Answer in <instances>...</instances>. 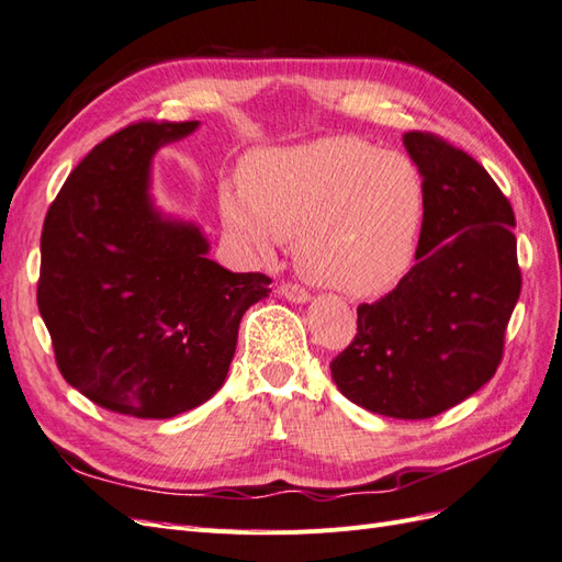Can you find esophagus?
I'll return each instance as SVG.
<instances>
[{"instance_id": "obj_1", "label": "esophagus", "mask_w": 562, "mask_h": 562, "mask_svg": "<svg viewBox=\"0 0 562 562\" xmlns=\"http://www.w3.org/2000/svg\"><path fill=\"white\" fill-rule=\"evenodd\" d=\"M280 294L286 301H294V304H306V301L311 299V294L304 290V286L296 284V282H282L280 284Z\"/></svg>"}]
</instances>
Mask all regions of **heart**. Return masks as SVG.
<instances>
[{
	"label": "heart",
	"mask_w": 562,
	"mask_h": 562,
	"mask_svg": "<svg viewBox=\"0 0 562 562\" xmlns=\"http://www.w3.org/2000/svg\"><path fill=\"white\" fill-rule=\"evenodd\" d=\"M227 223L258 251L296 237L308 278L349 296H378L411 270L425 225V182L408 156L358 137H323L256 156Z\"/></svg>",
	"instance_id": "heart-1"
}]
</instances>
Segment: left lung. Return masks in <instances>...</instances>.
<instances>
[{"label": "left lung", "mask_w": 562, "mask_h": 562, "mask_svg": "<svg viewBox=\"0 0 562 562\" xmlns=\"http://www.w3.org/2000/svg\"><path fill=\"white\" fill-rule=\"evenodd\" d=\"M404 144L425 182L418 263L358 306L356 337L329 370L353 404L425 420L494 378L522 276L513 206L484 166L435 133Z\"/></svg>", "instance_id": "left-lung-1"}]
</instances>
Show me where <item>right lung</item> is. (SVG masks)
<instances>
[{
    "label": "right lung",
    "instance_id": "1",
    "mask_svg": "<svg viewBox=\"0 0 562 562\" xmlns=\"http://www.w3.org/2000/svg\"><path fill=\"white\" fill-rule=\"evenodd\" d=\"M199 121H139L74 168L42 225L37 308L64 380L92 404L172 418L221 390L263 272H229L194 225L161 218L149 166Z\"/></svg>",
    "mask_w": 562,
    "mask_h": 562
}]
</instances>
